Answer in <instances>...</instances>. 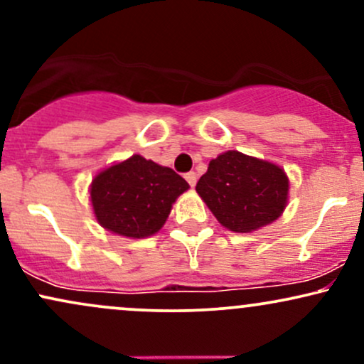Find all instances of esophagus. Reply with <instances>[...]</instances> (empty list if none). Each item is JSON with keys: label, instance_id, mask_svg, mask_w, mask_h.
<instances>
[{"label": "esophagus", "instance_id": "34e87169", "mask_svg": "<svg viewBox=\"0 0 364 364\" xmlns=\"http://www.w3.org/2000/svg\"><path fill=\"white\" fill-rule=\"evenodd\" d=\"M185 178H186V181L190 183L191 188H193V186L196 185V173H193V171H190V173H186Z\"/></svg>", "mask_w": 364, "mask_h": 364}]
</instances>
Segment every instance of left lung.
<instances>
[{
  "label": "left lung",
  "instance_id": "left-lung-1",
  "mask_svg": "<svg viewBox=\"0 0 364 364\" xmlns=\"http://www.w3.org/2000/svg\"><path fill=\"white\" fill-rule=\"evenodd\" d=\"M196 193L225 229L252 232L281 217L289 179L272 162L228 150L212 159Z\"/></svg>",
  "mask_w": 364,
  "mask_h": 364
}]
</instances>
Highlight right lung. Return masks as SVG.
I'll use <instances>...</instances> for the list:
<instances>
[{"label": "right lung", "instance_id": "1", "mask_svg": "<svg viewBox=\"0 0 364 364\" xmlns=\"http://www.w3.org/2000/svg\"><path fill=\"white\" fill-rule=\"evenodd\" d=\"M188 188L171 168L135 154L92 179L90 202L104 229L140 240L164 225L173 203Z\"/></svg>", "mask_w": 364, "mask_h": 364}]
</instances>
